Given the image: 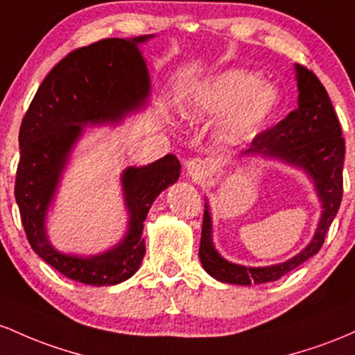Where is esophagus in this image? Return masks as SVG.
Masks as SVG:
<instances>
[{
    "label": "esophagus",
    "instance_id": "obj_1",
    "mask_svg": "<svg viewBox=\"0 0 355 355\" xmlns=\"http://www.w3.org/2000/svg\"><path fill=\"white\" fill-rule=\"evenodd\" d=\"M186 171H188V176L191 181H194L196 184L205 182V179L209 174V166L208 162L202 161V159H191L186 162Z\"/></svg>",
    "mask_w": 355,
    "mask_h": 355
}]
</instances>
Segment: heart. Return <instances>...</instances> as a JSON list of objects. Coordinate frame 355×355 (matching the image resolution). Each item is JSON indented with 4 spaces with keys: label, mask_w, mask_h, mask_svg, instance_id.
<instances>
[{
    "label": "heart",
    "mask_w": 355,
    "mask_h": 355,
    "mask_svg": "<svg viewBox=\"0 0 355 355\" xmlns=\"http://www.w3.org/2000/svg\"><path fill=\"white\" fill-rule=\"evenodd\" d=\"M278 105V92L246 70H226L214 75L194 95L193 117L226 116L220 137L228 146L252 139L272 117Z\"/></svg>",
    "instance_id": "heart-1"
}]
</instances>
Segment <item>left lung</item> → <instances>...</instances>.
Listing matches in <instances>:
<instances>
[{
	"label": "left lung",
	"instance_id": "8db88e82",
	"mask_svg": "<svg viewBox=\"0 0 355 355\" xmlns=\"http://www.w3.org/2000/svg\"><path fill=\"white\" fill-rule=\"evenodd\" d=\"M298 107L292 110L284 121L272 129L260 132L253 139L252 147L243 156L275 157L293 167H302L313 179L318 199L322 202V216L312 241L305 250L290 258L285 263L272 266H243L234 265L221 258L214 250L211 240V214L206 202L202 216L201 245L199 260L202 268L216 280L234 285H258L275 282L284 277L298 265L318 253L324 245L327 231L340 208L344 193V167L345 141L342 137L340 122L330 102L327 90L322 85L317 75L304 65H297Z\"/></svg>",
	"mask_w": 355,
	"mask_h": 355
}]
</instances>
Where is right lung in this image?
I'll use <instances>...</instances> for the list:
<instances>
[{"instance_id":"add662e5","label":"right lung","mask_w":355,"mask_h":355,"mask_svg":"<svg viewBox=\"0 0 355 355\" xmlns=\"http://www.w3.org/2000/svg\"><path fill=\"white\" fill-rule=\"evenodd\" d=\"M149 37L105 38L70 51L42 82L19 127L15 182L19 216L33 252L46 263L85 285H115L137 272L146 253L144 220L154 199L179 178L181 162L167 154L122 174L129 230L124 240L95 257L63 254L50 245L45 218L69 154L83 125L117 122L149 95V73L139 43Z\"/></svg>"}]
</instances>
